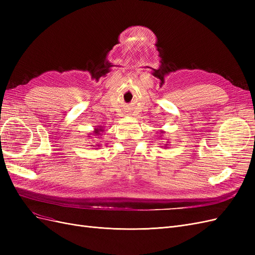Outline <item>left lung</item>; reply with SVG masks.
<instances>
[{"mask_svg":"<svg viewBox=\"0 0 255 255\" xmlns=\"http://www.w3.org/2000/svg\"><path fill=\"white\" fill-rule=\"evenodd\" d=\"M164 133H165V132H164V130H160V134H164ZM164 148H165V149H167V148H168V144H167V143L165 144V146H164Z\"/></svg>","mask_w":255,"mask_h":255,"instance_id":"left-lung-1","label":"left lung"}]
</instances>
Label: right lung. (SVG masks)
I'll return each mask as SVG.
<instances>
[{"instance_id": "1", "label": "right lung", "mask_w": 255, "mask_h": 255, "mask_svg": "<svg viewBox=\"0 0 255 255\" xmlns=\"http://www.w3.org/2000/svg\"><path fill=\"white\" fill-rule=\"evenodd\" d=\"M97 128H95V130L92 133H90L89 135H92V136H100L101 135V133L102 132H104V127H101V126H98V127H96ZM88 137H90V136H88ZM91 146H101L100 144H97L96 143V145H91ZM95 149H99V148H95Z\"/></svg>"}]
</instances>
